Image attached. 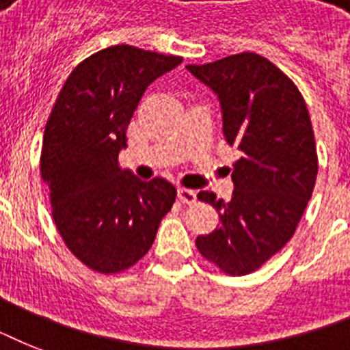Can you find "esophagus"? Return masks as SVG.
<instances>
[{
    "mask_svg": "<svg viewBox=\"0 0 350 350\" xmlns=\"http://www.w3.org/2000/svg\"><path fill=\"white\" fill-rule=\"evenodd\" d=\"M178 198H180L181 203L192 205V203H196V191L185 189V187H180V189H178Z\"/></svg>",
    "mask_w": 350,
    "mask_h": 350,
    "instance_id": "34e87169",
    "label": "esophagus"
}]
</instances>
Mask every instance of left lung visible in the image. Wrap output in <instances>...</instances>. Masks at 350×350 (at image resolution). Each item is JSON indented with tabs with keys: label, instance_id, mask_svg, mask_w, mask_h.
I'll list each match as a JSON object with an SVG mask.
<instances>
[{
	"label": "left lung",
	"instance_id": "left-lung-1",
	"mask_svg": "<svg viewBox=\"0 0 350 350\" xmlns=\"http://www.w3.org/2000/svg\"><path fill=\"white\" fill-rule=\"evenodd\" d=\"M187 70L218 96L224 136L241 158L234 163L230 202L202 191L219 225L198 236L203 258L230 276L260 269L293 238L318 174L314 132L298 87L254 52Z\"/></svg>",
	"mask_w": 350,
	"mask_h": 350
}]
</instances>
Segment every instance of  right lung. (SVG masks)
I'll return each instance as SVG.
<instances>
[{
  "instance_id": "right-lung-1",
  "label": "right lung",
  "mask_w": 350,
  "mask_h": 350,
  "mask_svg": "<svg viewBox=\"0 0 350 350\" xmlns=\"http://www.w3.org/2000/svg\"><path fill=\"white\" fill-rule=\"evenodd\" d=\"M181 62L131 45L109 46L74 68L52 107L41 178L63 241L92 271L114 274L142 260L174 203L172 183L142 181L120 169L118 156L143 92Z\"/></svg>"
}]
</instances>
